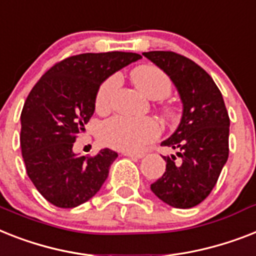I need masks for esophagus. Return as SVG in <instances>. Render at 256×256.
<instances>
[{
	"label": "esophagus",
	"mask_w": 256,
	"mask_h": 256,
	"mask_svg": "<svg viewBox=\"0 0 256 256\" xmlns=\"http://www.w3.org/2000/svg\"><path fill=\"white\" fill-rule=\"evenodd\" d=\"M124 155L128 158H135V159H140V158L144 156V154L143 152H130V151H124Z\"/></svg>",
	"instance_id": "esophagus-1"
}]
</instances>
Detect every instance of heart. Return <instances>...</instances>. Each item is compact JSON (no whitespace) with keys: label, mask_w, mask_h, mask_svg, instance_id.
Masks as SVG:
<instances>
[{"label":"heart","mask_w":256,"mask_h":256,"mask_svg":"<svg viewBox=\"0 0 256 256\" xmlns=\"http://www.w3.org/2000/svg\"><path fill=\"white\" fill-rule=\"evenodd\" d=\"M135 85L150 98H163L171 92V78L155 66H140L132 70ZM120 86V76L113 74L100 85L96 94L97 110H108ZM160 134V126L152 118H128L117 116L104 122L100 128V139L104 144L121 151H138Z\"/></svg>","instance_id":"obj_1"}]
</instances>
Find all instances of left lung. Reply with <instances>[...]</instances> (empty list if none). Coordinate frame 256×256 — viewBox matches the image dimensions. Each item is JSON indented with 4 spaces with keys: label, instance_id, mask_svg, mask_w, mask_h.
I'll use <instances>...</instances> for the list:
<instances>
[{
    "label": "left lung",
    "instance_id": "left-lung-1",
    "mask_svg": "<svg viewBox=\"0 0 256 256\" xmlns=\"http://www.w3.org/2000/svg\"><path fill=\"white\" fill-rule=\"evenodd\" d=\"M163 70L182 102V121L162 146L176 150L163 156L166 172L151 184L163 202L188 209L202 202L214 188L229 158L230 120L220 89L208 72L172 51L143 52Z\"/></svg>",
    "mask_w": 256,
    "mask_h": 256
}]
</instances>
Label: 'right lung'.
Returning a JSON list of instances; mask_svg holds the SVG:
<instances>
[{
	"instance_id": "1",
	"label": "right lung",
	"mask_w": 256,
	"mask_h": 256,
	"mask_svg": "<svg viewBox=\"0 0 256 256\" xmlns=\"http://www.w3.org/2000/svg\"><path fill=\"white\" fill-rule=\"evenodd\" d=\"M139 59V54L121 51L70 56L50 68L27 96L20 113L22 156L35 188L55 206H78L108 178L116 151L78 156L72 148L94 113L100 85Z\"/></svg>"
}]
</instances>
